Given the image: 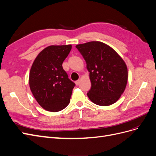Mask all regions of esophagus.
Listing matches in <instances>:
<instances>
[{
  "label": "esophagus",
  "mask_w": 156,
  "mask_h": 156,
  "mask_svg": "<svg viewBox=\"0 0 156 156\" xmlns=\"http://www.w3.org/2000/svg\"><path fill=\"white\" fill-rule=\"evenodd\" d=\"M79 83H80V80L79 79L77 80V81H75V84H76V85H79Z\"/></svg>",
  "instance_id": "34e87169"
}]
</instances>
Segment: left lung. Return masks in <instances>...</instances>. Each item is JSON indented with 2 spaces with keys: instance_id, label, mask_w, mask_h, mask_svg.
<instances>
[{
  "instance_id": "obj_1",
  "label": "left lung",
  "mask_w": 156,
  "mask_h": 156,
  "mask_svg": "<svg viewBox=\"0 0 156 156\" xmlns=\"http://www.w3.org/2000/svg\"><path fill=\"white\" fill-rule=\"evenodd\" d=\"M86 61L91 88L87 93L94 103L108 106L119 100L127 81V68L120 56L111 47L100 41L76 45Z\"/></svg>"
}]
</instances>
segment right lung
I'll return each mask as SVG.
<instances>
[{"instance_id":"right-lung-1","label":"right lung","mask_w":156,"mask_h":156,"mask_svg":"<svg viewBox=\"0 0 156 156\" xmlns=\"http://www.w3.org/2000/svg\"><path fill=\"white\" fill-rule=\"evenodd\" d=\"M72 45H51L34 60L29 75V85L37 102L44 109L58 112L70 101L75 84L68 78L62 63Z\"/></svg>"}]
</instances>
